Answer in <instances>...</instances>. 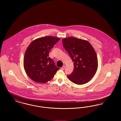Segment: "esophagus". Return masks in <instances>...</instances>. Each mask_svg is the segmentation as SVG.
Wrapping results in <instances>:
<instances>
[{
	"label": "esophagus",
	"instance_id": "esophagus-1",
	"mask_svg": "<svg viewBox=\"0 0 121 121\" xmlns=\"http://www.w3.org/2000/svg\"><path fill=\"white\" fill-rule=\"evenodd\" d=\"M65 66H63L61 68V69H62V70H64V69H65Z\"/></svg>",
	"mask_w": 121,
	"mask_h": 121
}]
</instances>
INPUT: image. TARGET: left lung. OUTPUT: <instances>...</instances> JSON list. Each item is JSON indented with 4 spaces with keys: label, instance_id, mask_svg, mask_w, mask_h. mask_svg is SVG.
Wrapping results in <instances>:
<instances>
[{
    "label": "left lung",
    "instance_id": "1",
    "mask_svg": "<svg viewBox=\"0 0 121 121\" xmlns=\"http://www.w3.org/2000/svg\"><path fill=\"white\" fill-rule=\"evenodd\" d=\"M63 44L73 62L74 69L68 78L72 82L81 85L87 83L98 69L97 54L87 41L69 37L63 39Z\"/></svg>",
    "mask_w": 121,
    "mask_h": 121
}]
</instances>
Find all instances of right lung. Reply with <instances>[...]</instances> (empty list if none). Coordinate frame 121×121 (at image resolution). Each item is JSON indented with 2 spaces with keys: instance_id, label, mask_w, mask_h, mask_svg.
<instances>
[{
  "instance_id": "obj_1",
  "label": "right lung",
  "mask_w": 121,
  "mask_h": 121,
  "mask_svg": "<svg viewBox=\"0 0 121 121\" xmlns=\"http://www.w3.org/2000/svg\"><path fill=\"white\" fill-rule=\"evenodd\" d=\"M60 39L53 36L39 38L32 41L26 49L23 67L32 80L43 83L52 79L57 70L49 52Z\"/></svg>"
}]
</instances>
